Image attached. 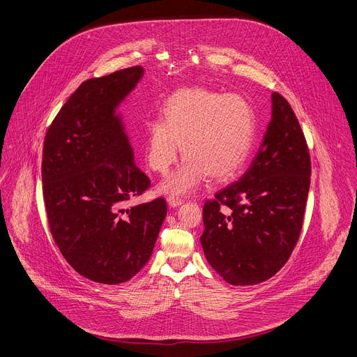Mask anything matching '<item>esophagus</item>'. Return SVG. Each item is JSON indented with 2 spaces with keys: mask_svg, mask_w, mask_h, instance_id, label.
Here are the masks:
<instances>
[{
  "mask_svg": "<svg viewBox=\"0 0 357 357\" xmlns=\"http://www.w3.org/2000/svg\"><path fill=\"white\" fill-rule=\"evenodd\" d=\"M182 199H179V198H175V197H169L168 198V205L171 206V208H176V206H179V205H182Z\"/></svg>",
  "mask_w": 357,
  "mask_h": 357,
  "instance_id": "1",
  "label": "esophagus"
}]
</instances>
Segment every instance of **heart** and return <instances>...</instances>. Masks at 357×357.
<instances>
[{"label": "heart", "instance_id": "b5f03b06", "mask_svg": "<svg viewBox=\"0 0 357 357\" xmlns=\"http://www.w3.org/2000/svg\"><path fill=\"white\" fill-rule=\"evenodd\" d=\"M256 128V114L243 96L183 88L167 100L160 121L145 125L146 164L153 172L168 174L181 145L185 162L162 186L167 192L188 193L206 176L231 179L250 155Z\"/></svg>", "mask_w": 357, "mask_h": 357}]
</instances>
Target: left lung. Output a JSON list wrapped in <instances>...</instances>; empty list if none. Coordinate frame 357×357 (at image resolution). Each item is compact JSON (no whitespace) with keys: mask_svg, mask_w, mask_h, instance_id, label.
Returning <instances> with one entry per match:
<instances>
[{"mask_svg":"<svg viewBox=\"0 0 357 357\" xmlns=\"http://www.w3.org/2000/svg\"><path fill=\"white\" fill-rule=\"evenodd\" d=\"M310 174L299 121L273 92L272 119L249 169L204 205L201 245L216 273L231 284L246 286L283 268L301 236Z\"/></svg>","mask_w":357,"mask_h":357,"instance_id":"obj_1","label":"left lung"}]
</instances>
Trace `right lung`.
Segmentation results:
<instances>
[{
  "label": "right lung",
  "instance_id": "add662e5",
  "mask_svg": "<svg viewBox=\"0 0 357 357\" xmlns=\"http://www.w3.org/2000/svg\"><path fill=\"white\" fill-rule=\"evenodd\" d=\"M144 75L131 67L82 82L48 128L43 195L52 238L84 278L118 284L149 261L167 202L126 208L151 186L135 165L119 104Z\"/></svg>",
  "mask_w": 357,
  "mask_h": 357
}]
</instances>
